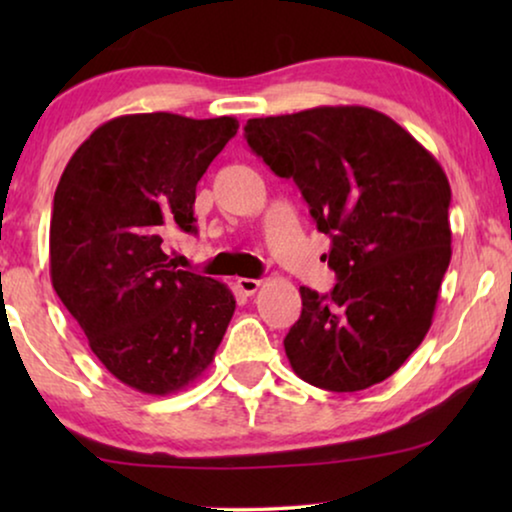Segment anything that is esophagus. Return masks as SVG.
Wrapping results in <instances>:
<instances>
[{
  "label": "esophagus",
  "mask_w": 512,
  "mask_h": 512,
  "mask_svg": "<svg viewBox=\"0 0 512 512\" xmlns=\"http://www.w3.org/2000/svg\"><path fill=\"white\" fill-rule=\"evenodd\" d=\"M258 286H261V279H249V277L237 279V289H240V293H244V296H254Z\"/></svg>",
  "instance_id": "1"
}]
</instances>
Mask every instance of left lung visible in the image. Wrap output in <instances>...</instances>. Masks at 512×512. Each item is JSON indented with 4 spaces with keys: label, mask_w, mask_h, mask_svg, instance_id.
<instances>
[{
    "label": "left lung",
    "mask_w": 512,
    "mask_h": 512,
    "mask_svg": "<svg viewBox=\"0 0 512 512\" xmlns=\"http://www.w3.org/2000/svg\"><path fill=\"white\" fill-rule=\"evenodd\" d=\"M244 137L277 177L293 179L317 230L333 291L300 286L303 312L284 338L300 380L361 391L422 345L452 258V191L438 160L368 107L249 118Z\"/></svg>",
    "instance_id": "obj_1"
}]
</instances>
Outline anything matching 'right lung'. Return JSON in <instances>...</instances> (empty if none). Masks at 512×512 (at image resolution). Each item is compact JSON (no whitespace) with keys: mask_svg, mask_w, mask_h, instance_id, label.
<instances>
[{"mask_svg":"<svg viewBox=\"0 0 512 512\" xmlns=\"http://www.w3.org/2000/svg\"><path fill=\"white\" fill-rule=\"evenodd\" d=\"M237 128L233 116L111 118L55 188L53 289L102 366L142 394L198 380L233 319L228 286L174 268L163 240L195 233V186Z\"/></svg>","mask_w":512,"mask_h":512,"instance_id":"1","label":"right lung"}]
</instances>
